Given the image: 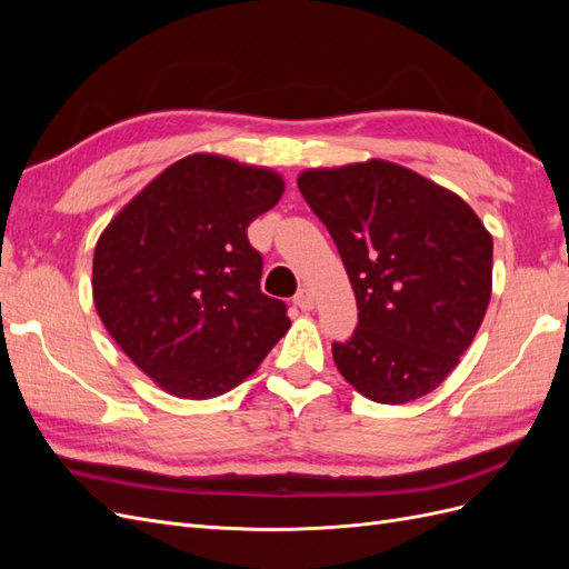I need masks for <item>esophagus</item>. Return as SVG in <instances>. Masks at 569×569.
<instances>
[{
	"label": "esophagus",
	"instance_id": "34e87169",
	"mask_svg": "<svg viewBox=\"0 0 569 569\" xmlns=\"http://www.w3.org/2000/svg\"><path fill=\"white\" fill-rule=\"evenodd\" d=\"M295 303L301 308V311H313L316 299H313V295H311V289H308V287L299 289V295L295 297Z\"/></svg>",
	"mask_w": 569,
	"mask_h": 569
}]
</instances>
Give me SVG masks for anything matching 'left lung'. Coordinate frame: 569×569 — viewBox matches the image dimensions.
<instances>
[{
  "mask_svg": "<svg viewBox=\"0 0 569 569\" xmlns=\"http://www.w3.org/2000/svg\"><path fill=\"white\" fill-rule=\"evenodd\" d=\"M306 203L330 230L358 306L335 363L358 393L399 406L435 391L468 351L491 299L493 239L456 192L370 159L308 168Z\"/></svg>",
  "mask_w": 569,
  "mask_h": 569,
  "instance_id": "left-lung-1",
  "label": "left lung"
}]
</instances>
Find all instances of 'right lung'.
<instances>
[{
  "instance_id": "obj_1",
  "label": "right lung",
  "mask_w": 569,
  "mask_h": 569,
  "mask_svg": "<svg viewBox=\"0 0 569 569\" xmlns=\"http://www.w3.org/2000/svg\"><path fill=\"white\" fill-rule=\"evenodd\" d=\"M284 180L220 153L168 166L99 234L94 308L123 353L178 399H216L261 366L291 320L261 291L247 237Z\"/></svg>"
}]
</instances>
